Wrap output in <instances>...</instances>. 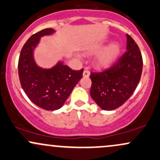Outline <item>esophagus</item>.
I'll use <instances>...</instances> for the list:
<instances>
[{
	"mask_svg": "<svg viewBox=\"0 0 160 160\" xmlns=\"http://www.w3.org/2000/svg\"><path fill=\"white\" fill-rule=\"evenodd\" d=\"M89 74H90V73H89V72H88V70H87V69H85L83 73H82V76H83L84 78H88V77L89 76Z\"/></svg>",
	"mask_w": 160,
	"mask_h": 160,
	"instance_id": "obj_1",
	"label": "esophagus"
}]
</instances>
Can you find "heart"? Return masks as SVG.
<instances>
[{
    "label": "heart",
    "mask_w": 160,
    "mask_h": 160,
    "mask_svg": "<svg viewBox=\"0 0 160 160\" xmlns=\"http://www.w3.org/2000/svg\"><path fill=\"white\" fill-rule=\"evenodd\" d=\"M103 46V44H98L94 48L93 52L98 51ZM121 51H122V45L118 42H113L102 50L96 56L95 63L100 67L109 66L118 59Z\"/></svg>",
    "instance_id": "obj_1"
}]
</instances>
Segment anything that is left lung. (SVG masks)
Here are the masks:
<instances>
[{
  "label": "left lung",
  "mask_w": 160,
  "mask_h": 160,
  "mask_svg": "<svg viewBox=\"0 0 160 160\" xmlns=\"http://www.w3.org/2000/svg\"><path fill=\"white\" fill-rule=\"evenodd\" d=\"M127 51L107 70L91 73L90 95L103 110H114L130 98L141 78L142 53L137 44L127 34Z\"/></svg>",
  "instance_id": "1"
}]
</instances>
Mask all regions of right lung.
I'll use <instances>...</instances> for the list:
<instances>
[{
    "label": "right lung",
    "mask_w": 160,
    "mask_h": 160,
    "mask_svg": "<svg viewBox=\"0 0 160 160\" xmlns=\"http://www.w3.org/2000/svg\"><path fill=\"white\" fill-rule=\"evenodd\" d=\"M55 30L47 28L33 34L23 46L18 59V76L24 91L34 104L45 110L60 109L82 78L83 69L74 71L62 61L51 68L38 66L34 50L41 37L52 35Z\"/></svg>",
    "instance_id": "obj_1"
}]
</instances>
